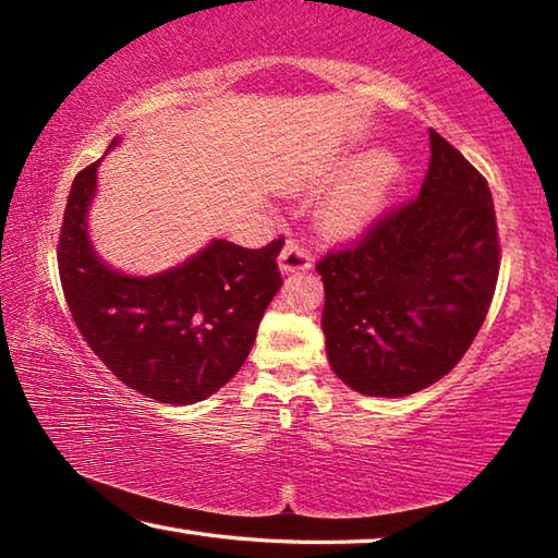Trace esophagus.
I'll return each instance as SVG.
<instances>
[{
	"instance_id": "esophagus-1",
	"label": "esophagus",
	"mask_w": 558,
	"mask_h": 558,
	"mask_svg": "<svg viewBox=\"0 0 558 558\" xmlns=\"http://www.w3.org/2000/svg\"><path fill=\"white\" fill-rule=\"evenodd\" d=\"M278 266L282 272L307 270L310 266H313V253H310L305 245H300L298 241H288L286 248L280 251Z\"/></svg>"
}]
</instances>
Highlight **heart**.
I'll list each match as a JSON object with an SVG mask.
<instances>
[{"label": "heart", "instance_id": "b5f03b06", "mask_svg": "<svg viewBox=\"0 0 558 558\" xmlns=\"http://www.w3.org/2000/svg\"><path fill=\"white\" fill-rule=\"evenodd\" d=\"M403 167L399 157L379 149L366 155L329 196L325 219L337 231H362L389 206Z\"/></svg>", "mask_w": 558, "mask_h": 558}]
</instances>
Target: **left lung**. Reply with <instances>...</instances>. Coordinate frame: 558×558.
Wrapping results in <instances>:
<instances>
[{"label": "left lung", "instance_id": "1", "mask_svg": "<svg viewBox=\"0 0 558 558\" xmlns=\"http://www.w3.org/2000/svg\"><path fill=\"white\" fill-rule=\"evenodd\" d=\"M332 372L349 389L401 399L440 381L483 327L499 243L483 174L430 130L418 199L352 248L317 263Z\"/></svg>", "mask_w": 558, "mask_h": 558}]
</instances>
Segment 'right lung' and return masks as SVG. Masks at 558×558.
Listing matches in <instances>:
<instances>
[{
	"mask_svg": "<svg viewBox=\"0 0 558 558\" xmlns=\"http://www.w3.org/2000/svg\"><path fill=\"white\" fill-rule=\"evenodd\" d=\"M118 145L120 137L108 149ZM98 165L73 179L59 241L61 286L75 327L130 389L172 405L204 401L248 359L263 313L282 286L276 258L286 241L251 251L214 239L174 268L128 276L90 241Z\"/></svg>",
	"mask_w": 558,
	"mask_h": 558,
	"instance_id": "right-lung-1",
	"label": "right lung"
}]
</instances>
